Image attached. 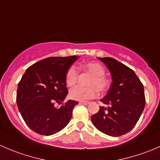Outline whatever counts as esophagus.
Listing matches in <instances>:
<instances>
[{"label":"esophagus","mask_w":160,"mask_h":160,"mask_svg":"<svg viewBox=\"0 0 160 160\" xmlns=\"http://www.w3.org/2000/svg\"><path fill=\"white\" fill-rule=\"evenodd\" d=\"M80 104H85V105H87V104H89V102H88V101H80Z\"/></svg>","instance_id":"1"}]
</instances>
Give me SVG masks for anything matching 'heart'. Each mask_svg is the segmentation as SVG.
<instances>
[{
    "instance_id": "heart-1",
    "label": "heart",
    "mask_w": 160,
    "mask_h": 160,
    "mask_svg": "<svg viewBox=\"0 0 160 160\" xmlns=\"http://www.w3.org/2000/svg\"><path fill=\"white\" fill-rule=\"evenodd\" d=\"M82 70L90 74V77L87 81L88 87L82 88L77 87L70 90V97L72 100L79 101H85L87 100L94 98L98 94V91L104 92L108 89L110 81L104 75L105 69L101 63L97 62H90L79 67ZM78 78V72L75 67H71L67 71L65 76L66 84L69 88H72L77 83Z\"/></svg>"
}]
</instances>
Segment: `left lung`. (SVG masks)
<instances>
[{
    "instance_id": "obj_1",
    "label": "left lung",
    "mask_w": 160,
    "mask_h": 160,
    "mask_svg": "<svg viewBox=\"0 0 160 160\" xmlns=\"http://www.w3.org/2000/svg\"><path fill=\"white\" fill-rule=\"evenodd\" d=\"M111 74L108 92L91 121L98 130L113 137L128 133L138 122L146 104L144 87L133 70L111 57L98 58Z\"/></svg>"
}]
</instances>
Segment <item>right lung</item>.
I'll return each mask as SVG.
<instances>
[{"label": "right lung", "mask_w": 160, "mask_h": 160, "mask_svg": "<svg viewBox=\"0 0 160 160\" xmlns=\"http://www.w3.org/2000/svg\"><path fill=\"white\" fill-rule=\"evenodd\" d=\"M77 56L49 57L27 69L18 83L17 105L24 121L36 133L56 134L65 128L78 102L72 100L56 108L65 100L68 89L65 82L67 71Z\"/></svg>", "instance_id": "1"}]
</instances>
